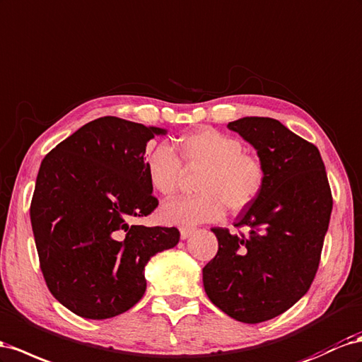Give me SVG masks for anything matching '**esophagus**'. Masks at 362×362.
I'll use <instances>...</instances> for the list:
<instances>
[{"instance_id":"esophagus-1","label":"esophagus","mask_w":362,"mask_h":362,"mask_svg":"<svg viewBox=\"0 0 362 362\" xmlns=\"http://www.w3.org/2000/svg\"><path fill=\"white\" fill-rule=\"evenodd\" d=\"M193 231H194V228H193V227H182V228H180L181 239H182V240L189 239V238L192 236V234H193Z\"/></svg>"}]
</instances>
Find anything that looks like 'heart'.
Listing matches in <instances>:
<instances>
[{"instance_id": "obj_1", "label": "heart", "mask_w": 362, "mask_h": 362, "mask_svg": "<svg viewBox=\"0 0 362 362\" xmlns=\"http://www.w3.org/2000/svg\"><path fill=\"white\" fill-rule=\"evenodd\" d=\"M240 140L216 129H201L181 140V158L189 170L204 169L197 197L163 204L160 218L168 226L193 227L214 222L231 211H240L259 198L265 187L267 172L262 161ZM144 169L152 189L172 197L184 175L180 157L168 143L149 146L144 152Z\"/></svg>"}]
</instances>
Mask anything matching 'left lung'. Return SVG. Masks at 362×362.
<instances>
[{
    "label": "left lung",
    "instance_id": "1",
    "mask_svg": "<svg viewBox=\"0 0 362 362\" xmlns=\"http://www.w3.org/2000/svg\"><path fill=\"white\" fill-rule=\"evenodd\" d=\"M257 152L265 187L242 210L236 227L248 236L211 228L218 254L202 269L213 305L242 323L274 318L306 294L318 269L329 228L332 193L314 144L269 117L227 124Z\"/></svg>",
    "mask_w": 362,
    "mask_h": 362
}]
</instances>
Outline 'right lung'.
<instances>
[{
  "label": "right lung",
  "mask_w": 362,
  "mask_h": 362,
  "mask_svg": "<svg viewBox=\"0 0 362 362\" xmlns=\"http://www.w3.org/2000/svg\"><path fill=\"white\" fill-rule=\"evenodd\" d=\"M165 134L102 117L41 163L30 205L39 263L53 297L76 315L105 320L131 309L146 291L151 257L180 242L175 227L129 223L158 207L144 152Z\"/></svg>",
  "instance_id": "right-lung-1"
}]
</instances>
